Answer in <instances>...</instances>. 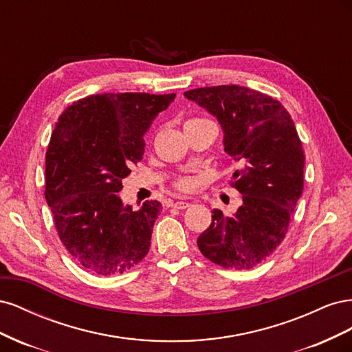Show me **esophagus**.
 Here are the masks:
<instances>
[{
	"label": "esophagus",
	"instance_id": "esophagus-1",
	"mask_svg": "<svg viewBox=\"0 0 352 352\" xmlns=\"http://www.w3.org/2000/svg\"><path fill=\"white\" fill-rule=\"evenodd\" d=\"M175 208H179V210H185V208H188L190 204L188 201H175L173 204H172Z\"/></svg>",
	"mask_w": 352,
	"mask_h": 352
}]
</instances>
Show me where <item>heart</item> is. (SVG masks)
<instances>
[{
	"mask_svg": "<svg viewBox=\"0 0 352 352\" xmlns=\"http://www.w3.org/2000/svg\"><path fill=\"white\" fill-rule=\"evenodd\" d=\"M190 120H194V119H190ZM175 185L180 190H189L190 188H192V185H194V180L190 179V177H188V176H184V177H179L176 182H175Z\"/></svg>",
	"mask_w": 352,
	"mask_h": 352,
	"instance_id": "heart-1",
	"label": "heart"
}]
</instances>
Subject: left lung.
I'll return each instance as SVG.
<instances>
[{
    "instance_id": "left-lung-1",
    "label": "left lung",
    "mask_w": 352,
    "mask_h": 352,
    "mask_svg": "<svg viewBox=\"0 0 352 352\" xmlns=\"http://www.w3.org/2000/svg\"><path fill=\"white\" fill-rule=\"evenodd\" d=\"M185 97L217 117L225 151L241 163L230 185L242 194L233 216L212 210L197 239L225 269L257 267L283 241L304 189V150L291 114L267 94L238 85L190 89Z\"/></svg>"
}]
</instances>
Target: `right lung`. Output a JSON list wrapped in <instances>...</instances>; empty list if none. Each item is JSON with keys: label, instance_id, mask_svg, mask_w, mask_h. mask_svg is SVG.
<instances>
[{"label": "right lung", "instance_id": "1", "mask_svg": "<svg viewBox=\"0 0 352 352\" xmlns=\"http://www.w3.org/2000/svg\"><path fill=\"white\" fill-rule=\"evenodd\" d=\"M175 94H98L58 117L45 154V199L72 258L98 276L141 263L162 204L123 206L122 180L144 155V135Z\"/></svg>", "mask_w": 352, "mask_h": 352}]
</instances>
